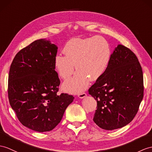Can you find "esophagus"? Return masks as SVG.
<instances>
[{"instance_id":"1","label":"esophagus","mask_w":152,"mask_h":152,"mask_svg":"<svg viewBox=\"0 0 152 152\" xmlns=\"http://www.w3.org/2000/svg\"><path fill=\"white\" fill-rule=\"evenodd\" d=\"M86 96V94L84 93V92H82V93H80L78 95V97L80 99H83V98H84Z\"/></svg>"}]
</instances>
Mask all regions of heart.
I'll return each mask as SVG.
<instances>
[{
	"label": "heart",
	"mask_w": 152,
	"mask_h": 152,
	"mask_svg": "<svg viewBox=\"0 0 152 152\" xmlns=\"http://www.w3.org/2000/svg\"><path fill=\"white\" fill-rule=\"evenodd\" d=\"M64 53L65 55H56L55 66L58 75L66 80L74 73L75 64V75L63 85L66 91L73 94L84 90L90 79H99L108 68L111 56L108 42L99 36L70 40L64 47Z\"/></svg>",
	"instance_id": "1"
}]
</instances>
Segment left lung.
Returning <instances> with one entry per match:
<instances>
[{
    "label": "left lung",
    "mask_w": 152,
    "mask_h": 152,
    "mask_svg": "<svg viewBox=\"0 0 152 152\" xmlns=\"http://www.w3.org/2000/svg\"><path fill=\"white\" fill-rule=\"evenodd\" d=\"M88 93L96 101L94 121L100 128L112 130L134 119L143 99V73L137 57L119 44L111 55L105 73Z\"/></svg>",
    "instance_id": "obj_1"
}]
</instances>
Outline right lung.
Returning <instances> with one entry per match:
<instances>
[{"instance_id": "obj_1", "label": "right lung", "mask_w": 152, "mask_h": 152, "mask_svg": "<svg viewBox=\"0 0 152 152\" xmlns=\"http://www.w3.org/2000/svg\"><path fill=\"white\" fill-rule=\"evenodd\" d=\"M57 53L56 45L37 40L18 51L10 66V104L22 124L36 132L52 130L74 99L57 94L61 81L55 70Z\"/></svg>"}]
</instances>
